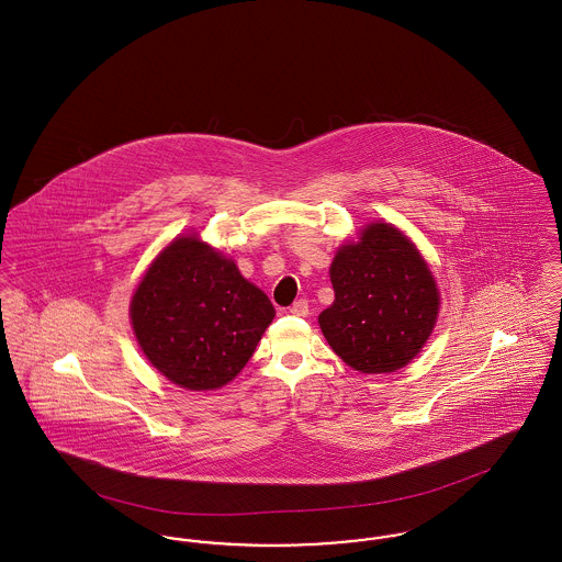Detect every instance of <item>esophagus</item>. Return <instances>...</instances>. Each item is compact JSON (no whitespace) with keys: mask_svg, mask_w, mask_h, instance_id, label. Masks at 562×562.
Instances as JSON below:
<instances>
[{"mask_svg":"<svg viewBox=\"0 0 562 562\" xmlns=\"http://www.w3.org/2000/svg\"><path fill=\"white\" fill-rule=\"evenodd\" d=\"M291 314L293 316H307V302L305 300H297L291 305Z\"/></svg>","mask_w":562,"mask_h":562,"instance_id":"esophagus-1","label":"esophagus"}]
</instances>
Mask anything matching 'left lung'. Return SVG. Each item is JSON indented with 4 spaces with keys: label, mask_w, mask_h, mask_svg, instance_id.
I'll list each match as a JSON object with an SVG mask.
<instances>
[{
    "label": "left lung",
    "mask_w": 562,
    "mask_h": 562,
    "mask_svg": "<svg viewBox=\"0 0 562 562\" xmlns=\"http://www.w3.org/2000/svg\"><path fill=\"white\" fill-rule=\"evenodd\" d=\"M329 276L336 300L318 314V325L350 368L393 372L426 345L438 316L436 282L395 226H366L357 244L338 250Z\"/></svg>",
    "instance_id": "left-lung-1"
}]
</instances>
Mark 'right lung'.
Segmentation results:
<instances>
[{"label": "right lung", "instance_id": "1", "mask_svg": "<svg viewBox=\"0 0 562 562\" xmlns=\"http://www.w3.org/2000/svg\"><path fill=\"white\" fill-rule=\"evenodd\" d=\"M276 310L231 259L181 237L151 262L130 318L136 340L175 385L194 391L233 381L250 361Z\"/></svg>", "mask_w": 562, "mask_h": 562}]
</instances>
